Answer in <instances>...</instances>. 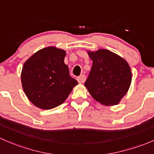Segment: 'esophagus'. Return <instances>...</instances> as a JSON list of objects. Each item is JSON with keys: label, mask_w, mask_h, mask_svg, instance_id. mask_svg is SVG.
Segmentation results:
<instances>
[{"label": "esophagus", "mask_w": 154, "mask_h": 154, "mask_svg": "<svg viewBox=\"0 0 154 154\" xmlns=\"http://www.w3.org/2000/svg\"><path fill=\"white\" fill-rule=\"evenodd\" d=\"M77 81H78V82L80 84L83 83V82H85V76L84 75V74H82V75H80V77H77Z\"/></svg>", "instance_id": "34e87169"}]
</instances>
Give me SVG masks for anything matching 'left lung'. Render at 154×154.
Segmentation results:
<instances>
[{
	"label": "left lung",
	"mask_w": 154,
	"mask_h": 154,
	"mask_svg": "<svg viewBox=\"0 0 154 154\" xmlns=\"http://www.w3.org/2000/svg\"><path fill=\"white\" fill-rule=\"evenodd\" d=\"M92 67L85 82L90 94L104 106L120 102L132 80L131 68L125 60L107 49L88 51Z\"/></svg>",
	"instance_id": "8db88e82"
}]
</instances>
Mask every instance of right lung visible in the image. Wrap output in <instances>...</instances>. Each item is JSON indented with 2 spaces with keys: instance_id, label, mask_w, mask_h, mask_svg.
Masks as SVG:
<instances>
[{
  "instance_id": "add662e5",
  "label": "right lung",
  "mask_w": 154,
  "mask_h": 154,
  "mask_svg": "<svg viewBox=\"0 0 154 154\" xmlns=\"http://www.w3.org/2000/svg\"><path fill=\"white\" fill-rule=\"evenodd\" d=\"M66 51L50 46L39 50L23 66V89L29 100L41 109H51L64 103L78 84L64 63Z\"/></svg>"
}]
</instances>
